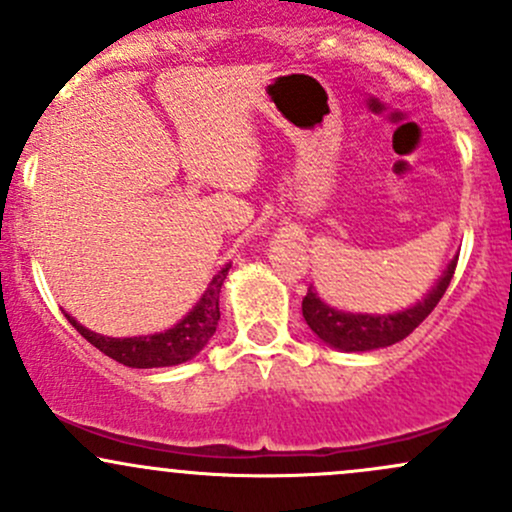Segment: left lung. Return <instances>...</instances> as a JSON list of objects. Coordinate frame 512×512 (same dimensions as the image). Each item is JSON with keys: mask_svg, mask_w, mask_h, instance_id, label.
Segmentation results:
<instances>
[{"mask_svg": "<svg viewBox=\"0 0 512 512\" xmlns=\"http://www.w3.org/2000/svg\"><path fill=\"white\" fill-rule=\"evenodd\" d=\"M456 268V258L442 273V278L432 285L430 293L425 295L417 305L408 307L403 312H393V315H361V312H342L329 307L327 302L320 300L315 290H307L302 298V317L310 324L312 332L322 339L324 344L334 346L342 351H371L383 349L395 342H403L405 337L417 327L427 315L437 307L442 295L447 293L449 283H452Z\"/></svg>", "mask_w": 512, "mask_h": 512, "instance_id": "obj_1", "label": "left lung"}]
</instances>
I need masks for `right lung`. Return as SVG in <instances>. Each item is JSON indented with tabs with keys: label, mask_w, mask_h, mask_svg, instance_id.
<instances>
[{
	"label": "right lung",
	"mask_w": 512,
	"mask_h": 512,
	"mask_svg": "<svg viewBox=\"0 0 512 512\" xmlns=\"http://www.w3.org/2000/svg\"><path fill=\"white\" fill-rule=\"evenodd\" d=\"M232 263L222 268L217 276L212 278V283L207 285L205 295L200 302L183 317L175 327L166 329V332L158 334H146V337H102V334L90 332L87 327L68 317V322L87 339L92 346L107 354L109 359L119 361V364L129 368H161V366H178L190 361L192 356L200 354L205 349L207 342L212 339V334L217 332L219 322V293H222V283L227 278Z\"/></svg>",
	"instance_id": "1"
}]
</instances>
